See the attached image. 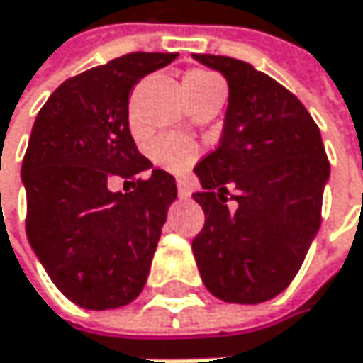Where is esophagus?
<instances>
[{"label":"esophagus","mask_w":363,"mask_h":363,"mask_svg":"<svg viewBox=\"0 0 363 363\" xmlns=\"http://www.w3.org/2000/svg\"><path fill=\"white\" fill-rule=\"evenodd\" d=\"M177 194H179L182 201H188L190 194H192V192H190V186H188L186 182H177Z\"/></svg>","instance_id":"34e87169"}]
</instances>
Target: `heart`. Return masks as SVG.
<instances>
[{
  "label": "heart",
  "mask_w": 363,
  "mask_h": 363,
  "mask_svg": "<svg viewBox=\"0 0 363 363\" xmlns=\"http://www.w3.org/2000/svg\"><path fill=\"white\" fill-rule=\"evenodd\" d=\"M217 85H221V81L206 70L188 72L182 83L186 98L196 91L208 89V87H217ZM148 152H150V159L159 167L167 169V171H175V173L188 169L196 159V146L190 140H186L182 135H169V133L155 138L148 146Z\"/></svg>",
  "instance_id": "1"
}]
</instances>
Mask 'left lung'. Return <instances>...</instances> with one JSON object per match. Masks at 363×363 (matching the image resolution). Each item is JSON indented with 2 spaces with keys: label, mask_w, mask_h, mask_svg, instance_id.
<instances>
[{
  "label": "left lung",
  "mask_w": 363,
  "mask_h": 363,
  "mask_svg": "<svg viewBox=\"0 0 363 363\" xmlns=\"http://www.w3.org/2000/svg\"><path fill=\"white\" fill-rule=\"evenodd\" d=\"M194 60L230 87L219 146L194 167L203 192L192 199L204 211L194 259L211 295L263 303L293 282L320 230L330 162L295 94L230 56Z\"/></svg>",
  "instance_id": "left-lung-1"
}]
</instances>
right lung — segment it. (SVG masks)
Segmentation results:
<instances>
[{"label":"right lung","mask_w":363,"mask_h":363,"mask_svg":"<svg viewBox=\"0 0 363 363\" xmlns=\"http://www.w3.org/2000/svg\"><path fill=\"white\" fill-rule=\"evenodd\" d=\"M177 54L133 52L67 79L39 111L23 160L26 236L62 295L116 309L142 293L175 177L142 157L129 131V94ZM151 171L148 180H136ZM111 177L135 179L111 193Z\"/></svg>","instance_id":"add662e5"}]
</instances>
